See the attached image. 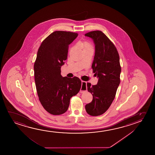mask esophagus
I'll return each mask as SVG.
<instances>
[{
	"mask_svg": "<svg viewBox=\"0 0 155 155\" xmlns=\"http://www.w3.org/2000/svg\"><path fill=\"white\" fill-rule=\"evenodd\" d=\"M81 84H82V86H81V91H80V92L83 93V92L86 91L87 90V86H86V82L85 81H81Z\"/></svg>",
	"mask_w": 155,
	"mask_h": 155,
	"instance_id": "esophagus-1",
	"label": "esophagus"
}]
</instances>
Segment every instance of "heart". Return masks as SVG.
Returning <instances> with one entry per match:
<instances>
[{
    "label": "heart",
    "mask_w": 155,
    "mask_h": 155,
    "mask_svg": "<svg viewBox=\"0 0 155 155\" xmlns=\"http://www.w3.org/2000/svg\"><path fill=\"white\" fill-rule=\"evenodd\" d=\"M79 46L82 48L83 50H87V49H93V46L87 41H84L83 42H79Z\"/></svg>",
    "instance_id": "obj_1"
}]
</instances>
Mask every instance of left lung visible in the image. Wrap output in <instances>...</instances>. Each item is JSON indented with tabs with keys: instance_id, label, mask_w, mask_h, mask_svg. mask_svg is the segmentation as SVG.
<instances>
[{
	"instance_id": "1",
	"label": "left lung",
	"mask_w": 155,
	"mask_h": 155,
	"mask_svg": "<svg viewBox=\"0 0 155 155\" xmlns=\"http://www.w3.org/2000/svg\"><path fill=\"white\" fill-rule=\"evenodd\" d=\"M85 36L92 38L95 45L92 68L94 76L98 78L97 85L87 83L93 100L86 105L85 110L91 116H99L109 108L119 86L121 71L119 55L114 45L102 31H90Z\"/></svg>"
}]
</instances>
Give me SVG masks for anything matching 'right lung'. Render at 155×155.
<instances>
[{
  "instance_id": "obj_1",
  "label": "right lung",
  "mask_w": 155,
  "mask_h": 155,
  "mask_svg": "<svg viewBox=\"0 0 155 155\" xmlns=\"http://www.w3.org/2000/svg\"><path fill=\"white\" fill-rule=\"evenodd\" d=\"M78 35L71 31H54L38 48L34 65L36 88L41 105L51 114L67 112L70 99L81 88V81L78 77H63L61 74L69 45Z\"/></svg>"
}]
</instances>
